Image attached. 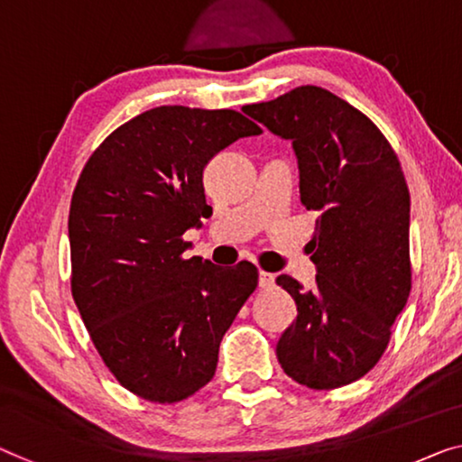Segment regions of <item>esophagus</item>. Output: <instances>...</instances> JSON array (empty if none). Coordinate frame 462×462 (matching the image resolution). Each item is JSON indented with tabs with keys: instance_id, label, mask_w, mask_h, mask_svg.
I'll return each instance as SVG.
<instances>
[{
	"instance_id": "1",
	"label": "esophagus",
	"mask_w": 462,
	"mask_h": 462,
	"mask_svg": "<svg viewBox=\"0 0 462 462\" xmlns=\"http://www.w3.org/2000/svg\"><path fill=\"white\" fill-rule=\"evenodd\" d=\"M273 282H275L273 273H267L263 270L259 272V288H261V291H270V288L273 286Z\"/></svg>"
}]
</instances>
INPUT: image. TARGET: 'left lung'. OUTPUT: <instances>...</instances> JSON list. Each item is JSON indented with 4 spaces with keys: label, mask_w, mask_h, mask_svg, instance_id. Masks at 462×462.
<instances>
[{
    "label": "left lung",
    "mask_w": 462,
    "mask_h": 462,
    "mask_svg": "<svg viewBox=\"0 0 462 462\" xmlns=\"http://www.w3.org/2000/svg\"><path fill=\"white\" fill-rule=\"evenodd\" d=\"M243 112L292 141L300 203L318 213L315 288L302 291L286 273L275 280L299 311L275 355L294 382L342 388L382 359L411 292V197L401 162L367 116L321 87H297Z\"/></svg>",
    "instance_id": "1"
}]
</instances>
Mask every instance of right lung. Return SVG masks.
<instances>
[{"mask_svg": "<svg viewBox=\"0 0 462 462\" xmlns=\"http://www.w3.org/2000/svg\"><path fill=\"white\" fill-rule=\"evenodd\" d=\"M257 124L234 109L162 106L114 130L72 192L70 288L112 375L155 404L187 401L216 375L219 342L257 288V267L184 257L201 222L203 170Z\"/></svg>", "mask_w": 462, "mask_h": 462, "instance_id": "1", "label": "right lung"}]
</instances>
